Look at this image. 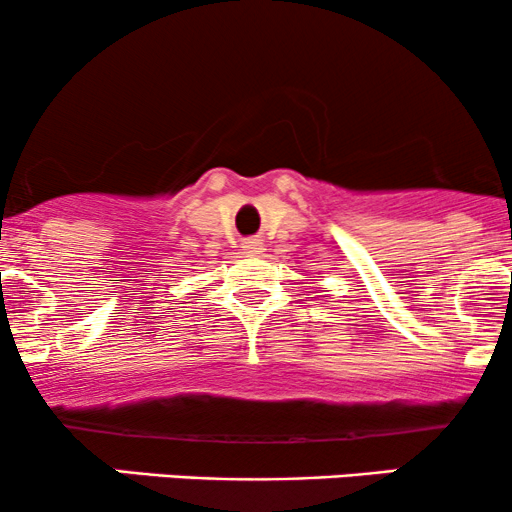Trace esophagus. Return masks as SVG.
Masks as SVG:
<instances>
[{
	"label": "esophagus",
	"mask_w": 512,
	"mask_h": 512,
	"mask_svg": "<svg viewBox=\"0 0 512 512\" xmlns=\"http://www.w3.org/2000/svg\"><path fill=\"white\" fill-rule=\"evenodd\" d=\"M243 250L248 252V255H260V252L264 250V245H262V240L248 238V240H243Z\"/></svg>",
	"instance_id": "obj_1"
}]
</instances>
